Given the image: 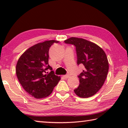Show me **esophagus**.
<instances>
[{"instance_id": "esophagus-1", "label": "esophagus", "mask_w": 128, "mask_h": 128, "mask_svg": "<svg viewBox=\"0 0 128 128\" xmlns=\"http://www.w3.org/2000/svg\"><path fill=\"white\" fill-rule=\"evenodd\" d=\"M63 77L65 78H69V75H68V74L64 75V76H63Z\"/></svg>"}]
</instances>
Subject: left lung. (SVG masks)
<instances>
[{
    "label": "left lung",
    "mask_w": 128,
    "mask_h": 128,
    "mask_svg": "<svg viewBox=\"0 0 128 128\" xmlns=\"http://www.w3.org/2000/svg\"><path fill=\"white\" fill-rule=\"evenodd\" d=\"M76 47L78 65L82 64L85 69L78 76L80 85L75 94L80 98L95 95L103 86L109 69L108 61L103 49L94 43L82 38L71 37L64 40Z\"/></svg>",
    "instance_id": "obj_1"
}]
</instances>
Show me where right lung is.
I'll return each mask as SVG.
<instances>
[{
	"label": "right lung",
	"instance_id": "1",
	"mask_svg": "<svg viewBox=\"0 0 128 128\" xmlns=\"http://www.w3.org/2000/svg\"><path fill=\"white\" fill-rule=\"evenodd\" d=\"M58 42L51 40L37 43L26 50L17 61V78L26 92L35 98L48 96L60 80L48 65L49 49ZM48 69L52 71L47 74Z\"/></svg>",
	"mask_w": 128,
	"mask_h": 128
}]
</instances>
